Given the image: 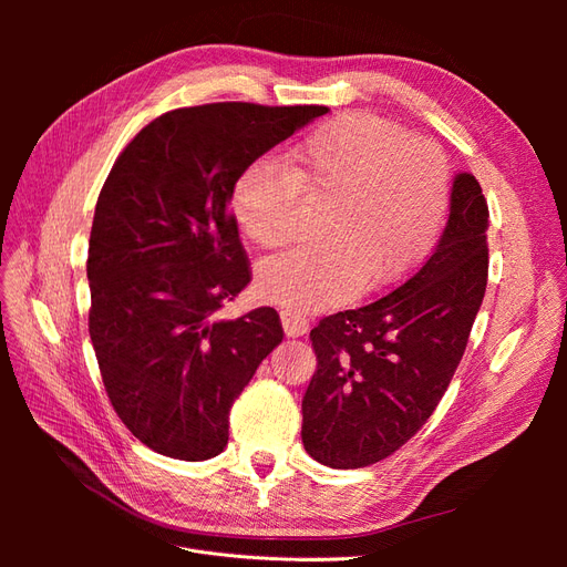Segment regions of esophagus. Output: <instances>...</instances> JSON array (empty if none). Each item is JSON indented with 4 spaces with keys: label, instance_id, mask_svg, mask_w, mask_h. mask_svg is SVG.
I'll list each match as a JSON object with an SVG mask.
<instances>
[{
    "label": "esophagus",
    "instance_id": "obj_1",
    "mask_svg": "<svg viewBox=\"0 0 567 567\" xmlns=\"http://www.w3.org/2000/svg\"><path fill=\"white\" fill-rule=\"evenodd\" d=\"M281 323H284L286 336H290V338L302 336V333H307V329H310V319L302 317V315L290 312V310L281 312Z\"/></svg>",
    "mask_w": 567,
    "mask_h": 567
}]
</instances>
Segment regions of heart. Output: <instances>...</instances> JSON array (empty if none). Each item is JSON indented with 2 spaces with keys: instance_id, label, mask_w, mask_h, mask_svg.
Segmentation results:
<instances>
[{
  "instance_id": "heart-1",
  "label": "heart",
  "mask_w": 567,
  "mask_h": 567,
  "mask_svg": "<svg viewBox=\"0 0 567 567\" xmlns=\"http://www.w3.org/2000/svg\"><path fill=\"white\" fill-rule=\"evenodd\" d=\"M452 173L425 136L371 113H340L290 151L288 165L260 158L238 175L231 208L257 248L293 244L302 200L329 203L323 241L290 250L257 269V288L290 310L312 312L354 290L383 288L433 246L450 208Z\"/></svg>"
}]
</instances>
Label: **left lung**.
Masks as SVG:
<instances>
[{
  "label": "left lung",
  "mask_w": 567,
  "mask_h": 567,
  "mask_svg": "<svg viewBox=\"0 0 567 567\" xmlns=\"http://www.w3.org/2000/svg\"><path fill=\"white\" fill-rule=\"evenodd\" d=\"M487 217L477 179L456 175L433 255L390 293L315 326L317 371L302 398V444L315 461L371 466L433 416L485 298Z\"/></svg>",
  "instance_id": "obj_1"
}]
</instances>
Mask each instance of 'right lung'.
Here are the masks:
<instances>
[{"label":"right lung","instance_id":"add662e5","mask_svg":"<svg viewBox=\"0 0 567 567\" xmlns=\"http://www.w3.org/2000/svg\"><path fill=\"white\" fill-rule=\"evenodd\" d=\"M323 113L177 109L113 163L90 234V338L115 414L153 452L217 456L234 400L284 340L271 307L217 317L252 279L229 198L250 163Z\"/></svg>","mask_w":567,"mask_h":567}]
</instances>
